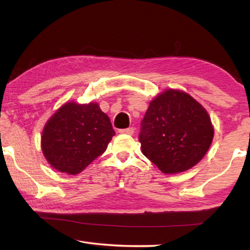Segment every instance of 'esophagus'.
<instances>
[{
  "label": "esophagus",
  "mask_w": 250,
  "mask_h": 250,
  "mask_svg": "<svg viewBox=\"0 0 250 250\" xmlns=\"http://www.w3.org/2000/svg\"><path fill=\"white\" fill-rule=\"evenodd\" d=\"M119 133L121 134H129V135H132L134 133V128H128V129H121L119 130Z\"/></svg>",
  "instance_id": "34e87169"
}]
</instances>
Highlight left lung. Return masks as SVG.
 <instances>
[{"instance_id":"left-lung-1","label":"left lung","mask_w":250,"mask_h":250,"mask_svg":"<svg viewBox=\"0 0 250 250\" xmlns=\"http://www.w3.org/2000/svg\"><path fill=\"white\" fill-rule=\"evenodd\" d=\"M214 129L203 106L178 90L152 100L141 122L144 155L161 172L176 174L194 167L208 150Z\"/></svg>"}]
</instances>
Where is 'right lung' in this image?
Listing matches in <instances>:
<instances>
[{"label": "right lung", "instance_id": "obj_1", "mask_svg": "<svg viewBox=\"0 0 250 250\" xmlns=\"http://www.w3.org/2000/svg\"><path fill=\"white\" fill-rule=\"evenodd\" d=\"M114 135L108 116L97 103L70 102L47 121L42 150L52 167L75 175L102 155Z\"/></svg>", "mask_w": 250, "mask_h": 250}]
</instances>
